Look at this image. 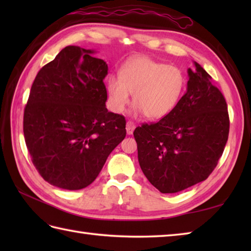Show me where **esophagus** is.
Wrapping results in <instances>:
<instances>
[{"label":"esophagus","instance_id":"1","mask_svg":"<svg viewBox=\"0 0 251 251\" xmlns=\"http://www.w3.org/2000/svg\"><path fill=\"white\" fill-rule=\"evenodd\" d=\"M135 124L132 122L128 121L126 123V131H127V135H132V132H134L135 129Z\"/></svg>","mask_w":251,"mask_h":251}]
</instances>
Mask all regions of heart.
<instances>
[{"instance_id": "obj_1", "label": "heart", "mask_w": 251, "mask_h": 251, "mask_svg": "<svg viewBox=\"0 0 251 251\" xmlns=\"http://www.w3.org/2000/svg\"><path fill=\"white\" fill-rule=\"evenodd\" d=\"M185 73L176 66L147 57L136 58L122 67L120 77L106 79V94L111 109L122 113L132 95L137 110L149 120H159L173 112L186 88Z\"/></svg>"}]
</instances>
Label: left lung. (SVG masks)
Segmentation results:
<instances>
[{"instance_id":"8db88e82","label":"left lung","mask_w":251,"mask_h":251,"mask_svg":"<svg viewBox=\"0 0 251 251\" xmlns=\"http://www.w3.org/2000/svg\"><path fill=\"white\" fill-rule=\"evenodd\" d=\"M186 93L173 112L134 131L138 161L162 193H177L208 178L226 145V101L199 63L189 69Z\"/></svg>"}]
</instances>
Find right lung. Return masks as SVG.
I'll use <instances>...</instances> for the list:
<instances>
[{
    "label": "right lung",
    "mask_w": 251,
    "mask_h": 251,
    "mask_svg": "<svg viewBox=\"0 0 251 251\" xmlns=\"http://www.w3.org/2000/svg\"><path fill=\"white\" fill-rule=\"evenodd\" d=\"M67 46L36 74L24 113L32 163L47 182L86 188L126 136L125 117L105 108L108 65Z\"/></svg>",
    "instance_id": "add662e5"
}]
</instances>
